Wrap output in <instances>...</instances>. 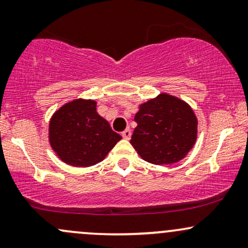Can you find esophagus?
Returning a JSON list of instances; mask_svg holds the SVG:
<instances>
[{"mask_svg":"<svg viewBox=\"0 0 248 248\" xmlns=\"http://www.w3.org/2000/svg\"><path fill=\"white\" fill-rule=\"evenodd\" d=\"M121 135H122V138L126 139V140H129L130 136H132V130H130L129 128H127L126 130H124V132H122Z\"/></svg>","mask_w":248,"mask_h":248,"instance_id":"1","label":"esophagus"}]
</instances>
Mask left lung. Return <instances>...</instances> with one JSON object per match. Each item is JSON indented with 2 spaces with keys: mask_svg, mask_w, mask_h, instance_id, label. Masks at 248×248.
Returning a JSON list of instances; mask_svg holds the SVG:
<instances>
[{
  "mask_svg": "<svg viewBox=\"0 0 248 248\" xmlns=\"http://www.w3.org/2000/svg\"><path fill=\"white\" fill-rule=\"evenodd\" d=\"M138 127L130 143L149 163H176L190 152L197 139V119L191 107L162 93L142 104L135 115Z\"/></svg>",
  "mask_w": 248,
  "mask_h": 248,
  "instance_id": "8db88e82",
  "label": "left lung"
}]
</instances>
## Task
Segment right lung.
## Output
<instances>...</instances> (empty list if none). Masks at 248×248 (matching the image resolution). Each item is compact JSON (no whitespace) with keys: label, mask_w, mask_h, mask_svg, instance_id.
Returning a JSON list of instances; mask_svg holds the SVG:
<instances>
[{"label":"right lung","mask_w":248,"mask_h":248,"mask_svg":"<svg viewBox=\"0 0 248 248\" xmlns=\"http://www.w3.org/2000/svg\"><path fill=\"white\" fill-rule=\"evenodd\" d=\"M95 105L78 99L59 108L51 119V147L70 166H94L122 139L96 113Z\"/></svg>","instance_id":"1"}]
</instances>
